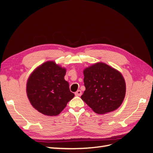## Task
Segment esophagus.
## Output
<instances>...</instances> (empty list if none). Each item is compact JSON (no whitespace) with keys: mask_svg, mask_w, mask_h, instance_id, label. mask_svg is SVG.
Listing matches in <instances>:
<instances>
[{"mask_svg":"<svg viewBox=\"0 0 153 153\" xmlns=\"http://www.w3.org/2000/svg\"><path fill=\"white\" fill-rule=\"evenodd\" d=\"M75 95L78 97H80L82 95V91L81 90H78L76 92H75Z\"/></svg>","mask_w":153,"mask_h":153,"instance_id":"obj_1","label":"esophagus"}]
</instances>
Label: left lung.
<instances>
[{"label": "left lung", "mask_w": 153, "mask_h": 153, "mask_svg": "<svg viewBox=\"0 0 153 153\" xmlns=\"http://www.w3.org/2000/svg\"><path fill=\"white\" fill-rule=\"evenodd\" d=\"M85 91L82 100L97 114L113 111L121 106L126 94L124 77L116 69L98 62L83 70Z\"/></svg>", "instance_id": "1"}]
</instances>
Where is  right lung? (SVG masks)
<instances>
[{"mask_svg": "<svg viewBox=\"0 0 153 153\" xmlns=\"http://www.w3.org/2000/svg\"><path fill=\"white\" fill-rule=\"evenodd\" d=\"M67 69L54 61H47L36 68L29 76L26 91L32 106L48 116L59 114L75 94L64 76Z\"/></svg>", "mask_w": 153, "mask_h": 153, "instance_id": "right-lung-1", "label": "right lung"}]
</instances>
